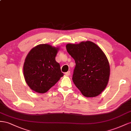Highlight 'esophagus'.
Returning a JSON list of instances; mask_svg holds the SVG:
<instances>
[{
    "label": "esophagus",
    "mask_w": 131,
    "mask_h": 131,
    "mask_svg": "<svg viewBox=\"0 0 131 131\" xmlns=\"http://www.w3.org/2000/svg\"><path fill=\"white\" fill-rule=\"evenodd\" d=\"M65 74L66 76H69L70 74V71H68V72H65Z\"/></svg>",
    "instance_id": "1"
}]
</instances>
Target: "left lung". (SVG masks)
<instances>
[{
  "label": "left lung",
  "instance_id": "8db88e82",
  "mask_svg": "<svg viewBox=\"0 0 131 131\" xmlns=\"http://www.w3.org/2000/svg\"><path fill=\"white\" fill-rule=\"evenodd\" d=\"M66 50L75 61L72 80L82 94L95 97L106 88L110 76L109 61L102 50L90 41L68 44Z\"/></svg>",
  "mask_w": 131,
  "mask_h": 131
}]
</instances>
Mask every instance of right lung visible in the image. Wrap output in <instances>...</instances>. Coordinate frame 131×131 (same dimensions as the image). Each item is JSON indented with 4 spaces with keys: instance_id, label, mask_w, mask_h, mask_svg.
<instances>
[{
    "instance_id": "obj_1",
    "label": "right lung",
    "mask_w": 131,
    "mask_h": 131,
    "mask_svg": "<svg viewBox=\"0 0 131 131\" xmlns=\"http://www.w3.org/2000/svg\"><path fill=\"white\" fill-rule=\"evenodd\" d=\"M59 48L39 44L29 52L24 65L26 83L37 93H44L63 76L60 64L55 61Z\"/></svg>"
}]
</instances>
